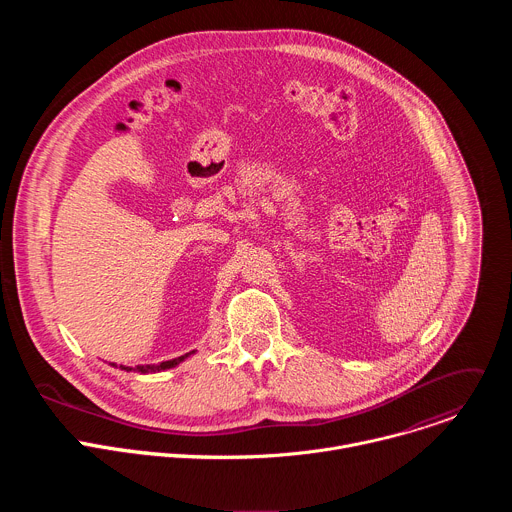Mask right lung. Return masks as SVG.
<instances>
[{"label":"right lung","mask_w":512,"mask_h":512,"mask_svg":"<svg viewBox=\"0 0 512 512\" xmlns=\"http://www.w3.org/2000/svg\"><path fill=\"white\" fill-rule=\"evenodd\" d=\"M194 350H188L184 354H178V356H172V358H164L162 362H145V360H139V362H131V360H123L127 362V367L139 371V373H154V371H162V369H170V367H176L178 362H182L188 354H192Z\"/></svg>","instance_id":"obj_1"}]
</instances>
